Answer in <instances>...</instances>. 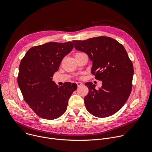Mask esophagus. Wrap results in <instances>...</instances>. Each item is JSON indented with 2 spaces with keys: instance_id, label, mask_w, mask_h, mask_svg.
I'll list each match as a JSON object with an SVG mask.
<instances>
[{
  "instance_id": "esophagus-1",
  "label": "esophagus",
  "mask_w": 152,
  "mask_h": 152,
  "mask_svg": "<svg viewBox=\"0 0 152 152\" xmlns=\"http://www.w3.org/2000/svg\"><path fill=\"white\" fill-rule=\"evenodd\" d=\"M76 83L77 85V86H80L83 85V83L82 82H76Z\"/></svg>"
}]
</instances>
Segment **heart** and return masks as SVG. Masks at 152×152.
Here are the masks:
<instances>
[{"label": "heart", "instance_id": "heart-1", "mask_svg": "<svg viewBox=\"0 0 152 152\" xmlns=\"http://www.w3.org/2000/svg\"><path fill=\"white\" fill-rule=\"evenodd\" d=\"M79 53H76L75 54V55H78V54H79Z\"/></svg>", "mask_w": 152, "mask_h": 152}]
</instances>
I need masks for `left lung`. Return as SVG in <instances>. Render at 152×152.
<instances>
[{
	"label": "left lung",
	"mask_w": 152,
	"mask_h": 152,
	"mask_svg": "<svg viewBox=\"0 0 152 152\" xmlns=\"http://www.w3.org/2000/svg\"><path fill=\"white\" fill-rule=\"evenodd\" d=\"M76 50L86 53L93 61L91 73L102 81L98 90L91 82L84 98L86 110L104 118L118 111L126 102L132 88L134 67L124 46L111 37L101 36L83 41L74 40Z\"/></svg>",
	"instance_id": "1"
}]
</instances>
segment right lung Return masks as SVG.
<instances>
[{
	"instance_id": "add662e5",
	"label": "right lung",
	"mask_w": 152,
	"mask_h": 152,
	"mask_svg": "<svg viewBox=\"0 0 152 152\" xmlns=\"http://www.w3.org/2000/svg\"><path fill=\"white\" fill-rule=\"evenodd\" d=\"M73 43L49 42L31 48L21 59L17 82L23 99L34 112L46 120H54L66 112L68 100L77 86L71 82L58 85L52 80L64 56Z\"/></svg>"
}]
</instances>
